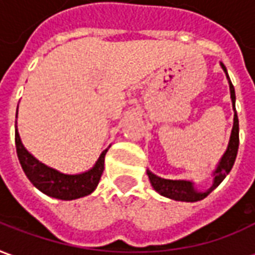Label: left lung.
<instances>
[{"mask_svg": "<svg viewBox=\"0 0 255 255\" xmlns=\"http://www.w3.org/2000/svg\"><path fill=\"white\" fill-rule=\"evenodd\" d=\"M221 67L227 73V68L221 64ZM227 78L230 82V90H231V98H232V104H234V111H235V116H234V128H232V133H231L230 144L228 149L223 155V158L220 161V165L214 172V183L212 188L206 192L197 191L191 182H186V180H168V179H161V177L155 176L154 173L147 171V176L150 179V183L154 188L155 191L160 192L161 195L166 198H171L175 201H182V202H197L201 201L203 198H206L213 191L214 188L219 186L220 183L223 182L225 176L230 173V171L234 166V162L236 160V154H238V149H239V120H238V113L235 109V89L231 83V79L227 73Z\"/></svg>", "mask_w": 255, "mask_h": 255, "instance_id": "8db88e82", "label": "left lung"}]
</instances>
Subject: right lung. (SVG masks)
Returning a JSON list of instances; mask_svg holds the SVG:
<instances>
[{
    "instance_id": "right-lung-1",
    "label": "right lung",
    "mask_w": 255,
    "mask_h": 255,
    "mask_svg": "<svg viewBox=\"0 0 255 255\" xmlns=\"http://www.w3.org/2000/svg\"><path fill=\"white\" fill-rule=\"evenodd\" d=\"M14 143H16L17 158L25 176L28 177V180L39 191L49 197L64 199V201L78 199L91 194L98 186V182L104 172V162H105V154L108 149L102 151L93 169L80 175H64L39 162L24 149L20 140L17 128L14 131Z\"/></svg>"
}]
</instances>
